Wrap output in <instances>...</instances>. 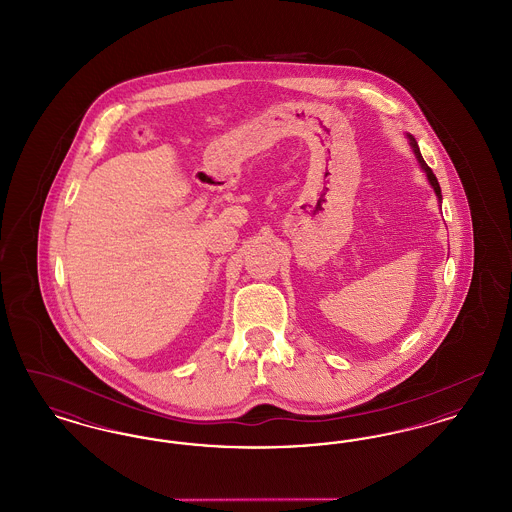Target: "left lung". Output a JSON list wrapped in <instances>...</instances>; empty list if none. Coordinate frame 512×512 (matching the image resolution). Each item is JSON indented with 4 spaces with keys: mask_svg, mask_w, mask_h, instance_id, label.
Wrapping results in <instances>:
<instances>
[{
    "mask_svg": "<svg viewBox=\"0 0 512 512\" xmlns=\"http://www.w3.org/2000/svg\"><path fill=\"white\" fill-rule=\"evenodd\" d=\"M407 138H409V144H411V149L414 151V155H416V161L420 163V167H422V171L426 172V176H428V182L432 184V188H434V192L438 195L439 201H441V188H439L438 178H436V174L432 172V169L426 165V161L422 159V155H420V147L416 144V140H414L411 134H407Z\"/></svg>",
    "mask_w": 512,
    "mask_h": 512,
    "instance_id": "8db88e82",
    "label": "left lung"
}]
</instances>
